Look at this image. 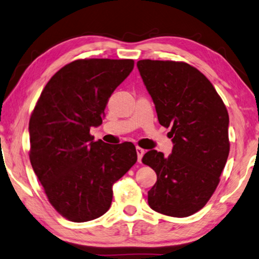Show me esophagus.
Segmentation results:
<instances>
[{
  "mask_svg": "<svg viewBox=\"0 0 259 259\" xmlns=\"http://www.w3.org/2000/svg\"><path fill=\"white\" fill-rule=\"evenodd\" d=\"M136 150H137V157H138V162L142 161V158L145 154V149L140 148V147H136Z\"/></svg>",
  "mask_w": 259,
  "mask_h": 259,
  "instance_id": "34e87169",
  "label": "esophagus"
}]
</instances>
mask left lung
<instances>
[{"mask_svg": "<svg viewBox=\"0 0 259 259\" xmlns=\"http://www.w3.org/2000/svg\"><path fill=\"white\" fill-rule=\"evenodd\" d=\"M137 67L159 124L170 126L175 144L168 157L155 149L144 155L143 163L157 175L148 205L173 218L190 216L214 194L227 163L228 110L211 82L190 64L140 60Z\"/></svg>", "mask_w": 259, "mask_h": 259, "instance_id": "obj_1", "label": "left lung"}]
</instances>
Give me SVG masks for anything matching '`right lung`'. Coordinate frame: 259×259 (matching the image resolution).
<instances>
[{
  "label": "right lung",
  "instance_id": "add662e5",
  "mask_svg": "<svg viewBox=\"0 0 259 259\" xmlns=\"http://www.w3.org/2000/svg\"><path fill=\"white\" fill-rule=\"evenodd\" d=\"M134 60L83 59L64 65L46 83L29 120V158L51 205L72 222L109 210L114 182L137 162L133 143L94 142L115 88Z\"/></svg>",
  "mask_w": 259,
  "mask_h": 259
}]
</instances>
